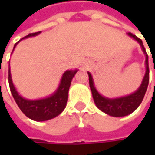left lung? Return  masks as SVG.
Returning a JSON list of instances; mask_svg holds the SVG:
<instances>
[{"instance_id": "1", "label": "left lung", "mask_w": 155, "mask_h": 155, "mask_svg": "<svg viewBox=\"0 0 155 155\" xmlns=\"http://www.w3.org/2000/svg\"><path fill=\"white\" fill-rule=\"evenodd\" d=\"M128 36L137 41V43L140 45L142 51L143 52L145 55V74L143 78L142 83L139 86V88L133 93L124 96V97H119V98H115V99H109L107 97L102 96L101 94L99 93L97 89L94 86V81L93 78L91 76V73L88 72L89 74V82H90V88L92 93L93 101L95 102V105L102 112L108 114L111 117H125L132 112H134L137 108L139 107L141 104L144 94L146 92L148 83H149V65H148V55L145 52V48L143 45L142 40L138 38L136 35L132 33H128ZM155 72V69H154Z\"/></svg>"}]
</instances>
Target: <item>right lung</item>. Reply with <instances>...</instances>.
Segmentation results:
<instances>
[{"label": "right lung", "instance_id": "obj_1", "mask_svg": "<svg viewBox=\"0 0 155 155\" xmlns=\"http://www.w3.org/2000/svg\"><path fill=\"white\" fill-rule=\"evenodd\" d=\"M40 33H41V31L28 34V36H26L22 39L31 38V37H35ZM22 39H20L19 41H21ZM18 43L15 44L14 48L16 47ZM14 48H13V50H14ZM13 50H12V52H13ZM77 72V69L76 70L65 71L64 73L62 78H61L58 88L50 96H48L47 98L39 99V100H28V99L23 98L17 91L15 86L12 82L10 64H9L10 89H11L12 94L15 100L17 105L18 106L20 110L28 118L35 120V121H46V120H49V119H52V118L57 117L65 108L66 103H67L68 91H69V88L71 85V81H72L73 78L74 77V75Z\"/></svg>", "mask_w": 155, "mask_h": 155}]
</instances>
